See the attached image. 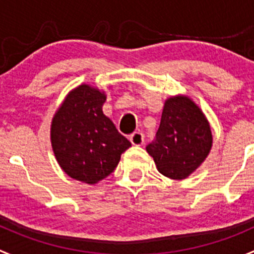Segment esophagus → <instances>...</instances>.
<instances>
[{"instance_id": "1", "label": "esophagus", "mask_w": 254, "mask_h": 254, "mask_svg": "<svg viewBox=\"0 0 254 254\" xmlns=\"http://www.w3.org/2000/svg\"><path fill=\"white\" fill-rule=\"evenodd\" d=\"M130 141H131L132 145L140 146V145L144 144V134L140 131H135L134 134L130 135Z\"/></svg>"}]
</instances>
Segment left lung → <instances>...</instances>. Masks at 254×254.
Masks as SVG:
<instances>
[{
    "label": "left lung",
    "instance_id": "obj_1",
    "mask_svg": "<svg viewBox=\"0 0 254 254\" xmlns=\"http://www.w3.org/2000/svg\"><path fill=\"white\" fill-rule=\"evenodd\" d=\"M212 146L210 125L200 108L187 97L166 100L154 141L146 146L157 170L172 180L192 174Z\"/></svg>",
    "mask_w": 254,
    "mask_h": 254
}]
</instances>
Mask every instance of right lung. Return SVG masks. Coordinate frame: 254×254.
<instances>
[{"mask_svg": "<svg viewBox=\"0 0 254 254\" xmlns=\"http://www.w3.org/2000/svg\"><path fill=\"white\" fill-rule=\"evenodd\" d=\"M104 93L82 84L68 94L52 122L57 161L72 179L94 185L109 176L131 146L103 114Z\"/></svg>", "mask_w": 254, "mask_h": 254, "instance_id": "right-lung-1", "label": "right lung"}]
</instances>
